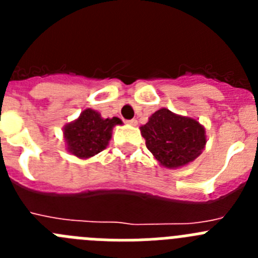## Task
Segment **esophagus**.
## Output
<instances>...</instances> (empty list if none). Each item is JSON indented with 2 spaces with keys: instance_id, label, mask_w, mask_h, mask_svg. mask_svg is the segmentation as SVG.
I'll use <instances>...</instances> for the list:
<instances>
[{
  "instance_id": "34e87169",
  "label": "esophagus",
  "mask_w": 258,
  "mask_h": 258,
  "mask_svg": "<svg viewBox=\"0 0 258 258\" xmlns=\"http://www.w3.org/2000/svg\"><path fill=\"white\" fill-rule=\"evenodd\" d=\"M127 124H131V125H133V126H136V125L138 124V121H137L136 118H132V120H129V121H127Z\"/></svg>"
}]
</instances>
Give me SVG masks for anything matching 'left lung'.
I'll return each instance as SVG.
<instances>
[{"label": "left lung", "instance_id": "obj_1", "mask_svg": "<svg viewBox=\"0 0 258 258\" xmlns=\"http://www.w3.org/2000/svg\"><path fill=\"white\" fill-rule=\"evenodd\" d=\"M140 131L150 152L169 169L192 163L207 143L206 127L197 118L177 115L168 108L157 109Z\"/></svg>", "mask_w": 258, "mask_h": 258}]
</instances>
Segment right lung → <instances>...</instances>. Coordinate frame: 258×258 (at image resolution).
Returning a JSON list of instances; mask_svg holds the SVG:
<instances>
[{
  "label": "right lung",
  "mask_w": 258,
  "mask_h": 258,
  "mask_svg": "<svg viewBox=\"0 0 258 258\" xmlns=\"http://www.w3.org/2000/svg\"><path fill=\"white\" fill-rule=\"evenodd\" d=\"M121 124L118 117L103 118L95 109H84L76 120L63 127L67 151L79 159L93 157L108 146L113 126Z\"/></svg>",
  "instance_id": "obj_1"
}]
</instances>
